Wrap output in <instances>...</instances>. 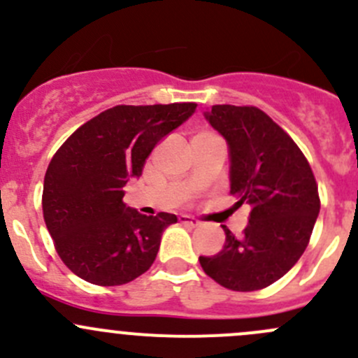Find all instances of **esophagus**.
<instances>
[{
	"label": "esophagus",
	"mask_w": 358,
	"mask_h": 358,
	"mask_svg": "<svg viewBox=\"0 0 358 358\" xmlns=\"http://www.w3.org/2000/svg\"><path fill=\"white\" fill-rule=\"evenodd\" d=\"M180 223H183V225H189V227H197L199 225V222H197V220H194L192 216H187V215H182L180 216Z\"/></svg>",
	"instance_id": "34e87169"
}]
</instances>
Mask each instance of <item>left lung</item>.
Instances as JSON below:
<instances>
[{
  "mask_svg": "<svg viewBox=\"0 0 358 358\" xmlns=\"http://www.w3.org/2000/svg\"><path fill=\"white\" fill-rule=\"evenodd\" d=\"M204 117L229 145L230 194L251 204L241 237L199 256L206 275L232 291H256L286 275L308 246L320 211L308 161L292 138L256 107L213 106Z\"/></svg>",
  "mask_w": 358,
  "mask_h": 358,
  "instance_id": "obj_1",
  "label": "left lung"
}]
</instances>
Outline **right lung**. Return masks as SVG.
Returning <instances> with one entry per match:
<instances>
[{
  "mask_svg": "<svg viewBox=\"0 0 358 358\" xmlns=\"http://www.w3.org/2000/svg\"><path fill=\"white\" fill-rule=\"evenodd\" d=\"M196 103L115 106L76 129L50 162L43 185L46 229L67 268L96 286H121L150 268L175 215H140L122 187L142 175L154 147Z\"/></svg>",
  "mask_w": 358,
  "mask_h": 358,
  "instance_id": "right-lung-1",
  "label": "right lung"
}]
</instances>
